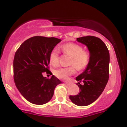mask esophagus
<instances>
[{
  "label": "esophagus",
  "mask_w": 127,
  "mask_h": 127,
  "mask_svg": "<svg viewBox=\"0 0 127 127\" xmlns=\"http://www.w3.org/2000/svg\"><path fill=\"white\" fill-rule=\"evenodd\" d=\"M65 84L70 85V84H71V83H70V82H65Z\"/></svg>",
  "instance_id": "1"
}]
</instances>
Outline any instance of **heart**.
Segmentation results:
<instances>
[{
	"mask_svg": "<svg viewBox=\"0 0 127 127\" xmlns=\"http://www.w3.org/2000/svg\"><path fill=\"white\" fill-rule=\"evenodd\" d=\"M61 50L64 54L71 56L69 64L72 65L57 68L54 71V75L59 79L66 80L75 73L76 68L78 70H82L90 63L91 54L88 50H84L82 45L75 43H68L61 46ZM49 61L53 66L59 63V52L57 48H54L50 52Z\"/></svg>",
	"mask_w": 127,
	"mask_h": 127,
	"instance_id": "heart-1",
	"label": "heart"
}]
</instances>
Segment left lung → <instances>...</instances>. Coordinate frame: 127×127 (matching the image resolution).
Wrapping results in <instances>:
<instances>
[{
    "label": "left lung",
    "mask_w": 127,
    "mask_h": 127,
    "mask_svg": "<svg viewBox=\"0 0 127 127\" xmlns=\"http://www.w3.org/2000/svg\"><path fill=\"white\" fill-rule=\"evenodd\" d=\"M77 40L88 47L91 59L85 71L76 77L80 92L70 95V99L77 105L86 106L94 102L106 86L109 77V52L102 40L95 36H83Z\"/></svg>",
    "instance_id": "1"
}]
</instances>
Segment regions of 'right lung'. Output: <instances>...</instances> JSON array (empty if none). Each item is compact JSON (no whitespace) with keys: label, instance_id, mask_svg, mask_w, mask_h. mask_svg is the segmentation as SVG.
I'll list each match as a JSON object with an SVG mask.
<instances>
[{"label":"right lung","instance_id":"add662e5","mask_svg":"<svg viewBox=\"0 0 127 127\" xmlns=\"http://www.w3.org/2000/svg\"><path fill=\"white\" fill-rule=\"evenodd\" d=\"M61 41L54 37L33 36L25 41L15 52L13 60L15 85L31 103L43 105L49 102L56 86L61 83L54 75L50 79L43 76L45 72L51 73L48 66L49 55Z\"/></svg>","mask_w":127,"mask_h":127}]
</instances>
